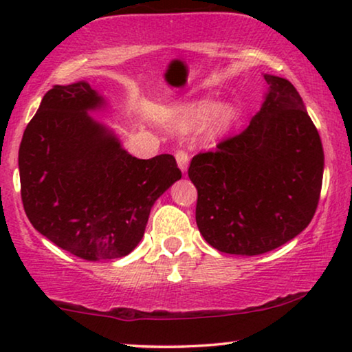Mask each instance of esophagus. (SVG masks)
<instances>
[{
  "label": "esophagus",
  "instance_id": "obj_1",
  "mask_svg": "<svg viewBox=\"0 0 352 352\" xmlns=\"http://www.w3.org/2000/svg\"><path fill=\"white\" fill-rule=\"evenodd\" d=\"M176 162H177V166H179V170L182 173L187 171V165H189V155L184 151H177L176 152Z\"/></svg>",
  "mask_w": 352,
  "mask_h": 352
}]
</instances>
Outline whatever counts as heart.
Here are the masks:
<instances>
[{"mask_svg": "<svg viewBox=\"0 0 352 352\" xmlns=\"http://www.w3.org/2000/svg\"><path fill=\"white\" fill-rule=\"evenodd\" d=\"M240 110L234 102H219L214 98H200L182 105L175 126L179 133L195 131L208 123L210 136L229 133L237 123Z\"/></svg>", "mask_w": 352, "mask_h": 352, "instance_id": "1", "label": "heart"}]
</instances>
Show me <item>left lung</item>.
Segmentation results:
<instances>
[{"instance_id": "left-lung-1", "label": "left lung", "mask_w": 352, "mask_h": 352, "mask_svg": "<svg viewBox=\"0 0 352 352\" xmlns=\"http://www.w3.org/2000/svg\"><path fill=\"white\" fill-rule=\"evenodd\" d=\"M259 112L216 152L192 158L195 221L218 252L256 256L290 242L316 213L324 148L306 105L290 81L264 74Z\"/></svg>"}]
</instances>
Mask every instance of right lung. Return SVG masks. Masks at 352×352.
I'll return each instance as SVG.
<instances>
[{
	"label": "right lung",
	"mask_w": 352,
	"mask_h": 352,
	"mask_svg": "<svg viewBox=\"0 0 352 352\" xmlns=\"http://www.w3.org/2000/svg\"><path fill=\"white\" fill-rule=\"evenodd\" d=\"M109 100L88 81L56 85L19 148L21 194L33 228L86 261L126 256L160 195L181 179L175 157H133L93 112Z\"/></svg>",
	"instance_id": "1"
}]
</instances>
